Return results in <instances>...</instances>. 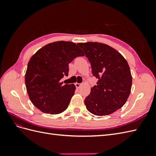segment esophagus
I'll return each instance as SVG.
<instances>
[{"label":"esophagus","mask_w":156,"mask_h":156,"mask_svg":"<svg viewBox=\"0 0 156 156\" xmlns=\"http://www.w3.org/2000/svg\"><path fill=\"white\" fill-rule=\"evenodd\" d=\"M75 84V87H76L77 88H79L80 87H81V86L82 85L81 83H76Z\"/></svg>","instance_id":"esophagus-1"}]
</instances>
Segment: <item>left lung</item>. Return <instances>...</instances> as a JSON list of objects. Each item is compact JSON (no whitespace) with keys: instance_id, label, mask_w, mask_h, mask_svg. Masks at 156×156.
<instances>
[{"instance_id":"8db88e82","label":"left lung","mask_w":156,"mask_h":156,"mask_svg":"<svg viewBox=\"0 0 156 156\" xmlns=\"http://www.w3.org/2000/svg\"><path fill=\"white\" fill-rule=\"evenodd\" d=\"M90 62L92 72L98 81L85 98L87 110L96 116L111 115L125 104L131 88L128 63L119 51L98 42L79 43Z\"/></svg>"}]
</instances>
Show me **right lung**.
<instances>
[{
  "label": "right lung",
  "instance_id": "obj_1",
  "mask_svg": "<svg viewBox=\"0 0 156 156\" xmlns=\"http://www.w3.org/2000/svg\"><path fill=\"white\" fill-rule=\"evenodd\" d=\"M84 55L72 41L53 42L37 51L30 58L25 73L27 91L33 105L50 115L66 109L76 88L73 84L64 85L60 79L68 76V64Z\"/></svg>",
  "mask_w": 156,
  "mask_h": 156
}]
</instances>
